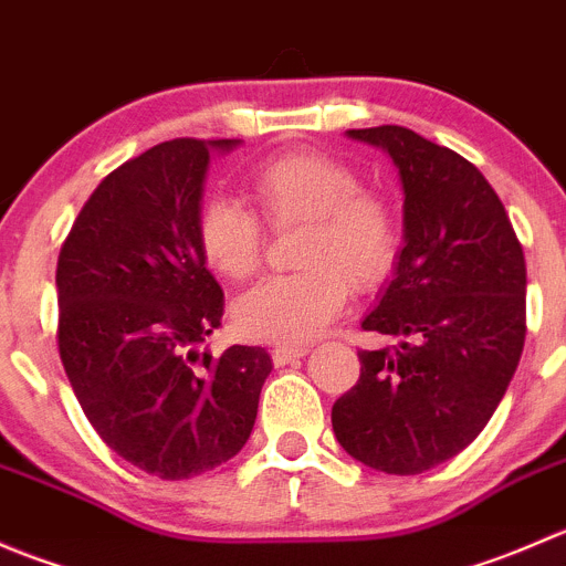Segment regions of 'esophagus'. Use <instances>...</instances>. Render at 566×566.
<instances>
[{"label": "esophagus", "instance_id": "obj_1", "mask_svg": "<svg viewBox=\"0 0 566 566\" xmlns=\"http://www.w3.org/2000/svg\"><path fill=\"white\" fill-rule=\"evenodd\" d=\"M306 353H310V347H293V345H276L271 350V358L276 367H284V364L290 361H298V358H304Z\"/></svg>", "mask_w": 566, "mask_h": 566}]
</instances>
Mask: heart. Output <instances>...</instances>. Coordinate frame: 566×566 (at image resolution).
<instances>
[{"label": "heart", "mask_w": 566, "mask_h": 566, "mask_svg": "<svg viewBox=\"0 0 566 566\" xmlns=\"http://www.w3.org/2000/svg\"><path fill=\"white\" fill-rule=\"evenodd\" d=\"M249 193L273 230H298L301 273L268 279L238 298L232 319L256 342L304 345L342 312L347 287L369 293L389 279L402 249L397 210L361 188L353 167L317 153H293L260 164ZM232 199H208L197 216L205 262L230 282L251 279L265 256V227Z\"/></svg>", "instance_id": "1"}]
</instances>
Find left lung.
Here are the masks:
<instances>
[{
	"label": "left lung",
	"mask_w": 566,
	"mask_h": 566,
	"mask_svg": "<svg viewBox=\"0 0 566 566\" xmlns=\"http://www.w3.org/2000/svg\"><path fill=\"white\" fill-rule=\"evenodd\" d=\"M347 136L391 156L405 247L361 323L397 345L358 353L361 375L331 424L350 458L413 476L460 454L506 394L526 342V260L471 161L402 125Z\"/></svg>",
	"instance_id": "8db88e82"
}]
</instances>
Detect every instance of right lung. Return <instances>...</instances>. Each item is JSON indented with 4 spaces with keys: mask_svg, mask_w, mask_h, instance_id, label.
<instances>
[{
    "mask_svg": "<svg viewBox=\"0 0 566 566\" xmlns=\"http://www.w3.org/2000/svg\"><path fill=\"white\" fill-rule=\"evenodd\" d=\"M172 139L101 180L56 260L62 367L108 449L161 479H188L249 441L273 364L265 347L197 353L224 315L197 216L210 150Z\"/></svg>",
    "mask_w": 566,
    "mask_h": 566,
    "instance_id": "right-lung-1",
    "label": "right lung"
}]
</instances>
